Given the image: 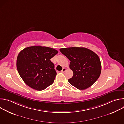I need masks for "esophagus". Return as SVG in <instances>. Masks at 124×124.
Wrapping results in <instances>:
<instances>
[{"mask_svg":"<svg viewBox=\"0 0 124 124\" xmlns=\"http://www.w3.org/2000/svg\"><path fill=\"white\" fill-rule=\"evenodd\" d=\"M66 69L65 68H63V69H62V70H61V72H62V73H64V72L66 71Z\"/></svg>","mask_w":124,"mask_h":124,"instance_id":"34e87169","label":"esophagus"}]
</instances>
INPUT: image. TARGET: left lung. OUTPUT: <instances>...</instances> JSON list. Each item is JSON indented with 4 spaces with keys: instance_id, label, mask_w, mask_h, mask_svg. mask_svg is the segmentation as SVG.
I'll use <instances>...</instances> for the list:
<instances>
[{
    "instance_id": "1",
    "label": "left lung",
    "mask_w": 124,
    "mask_h": 124,
    "mask_svg": "<svg viewBox=\"0 0 124 124\" xmlns=\"http://www.w3.org/2000/svg\"><path fill=\"white\" fill-rule=\"evenodd\" d=\"M60 52L70 60V68L73 76L69 82L79 90H85L93 84L99 78L101 70L98 55L85 47H73L60 49Z\"/></svg>"
}]
</instances>
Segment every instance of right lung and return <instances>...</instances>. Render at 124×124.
Returning a JSON list of instances; mask_svg holds the SVG:
<instances>
[{
    "mask_svg": "<svg viewBox=\"0 0 124 124\" xmlns=\"http://www.w3.org/2000/svg\"><path fill=\"white\" fill-rule=\"evenodd\" d=\"M57 53L55 49L40 46H29L21 51L17 57L16 68L24 82L38 91L51 85L57 73L50 59Z\"/></svg>",
    "mask_w": 124,
    "mask_h": 124,
    "instance_id": "right-lung-1",
    "label": "right lung"
}]
</instances>
